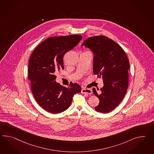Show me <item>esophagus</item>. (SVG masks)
I'll use <instances>...</instances> for the list:
<instances>
[{"label": "esophagus", "instance_id": "esophagus-1", "mask_svg": "<svg viewBox=\"0 0 154 154\" xmlns=\"http://www.w3.org/2000/svg\"><path fill=\"white\" fill-rule=\"evenodd\" d=\"M82 93L83 94H91L92 93V91L91 89H86L84 88L82 89Z\"/></svg>", "mask_w": 154, "mask_h": 154}]
</instances>
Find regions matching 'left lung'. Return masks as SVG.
Listing matches in <instances>:
<instances>
[{
  "label": "left lung",
  "mask_w": 154,
  "mask_h": 154,
  "mask_svg": "<svg viewBox=\"0 0 154 154\" xmlns=\"http://www.w3.org/2000/svg\"><path fill=\"white\" fill-rule=\"evenodd\" d=\"M91 49L94 54L93 72L102 77L104 86L98 94L99 99L95 110L106 113L113 110L121 102L126 93L128 84L130 63L125 52L113 40L104 35L94 36L83 42L82 46Z\"/></svg>",
  "instance_id": "1"
}]
</instances>
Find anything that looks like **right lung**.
Wrapping results in <instances>:
<instances>
[{"instance_id":"1","label":"right lung","mask_w":154,"mask_h":154,"mask_svg":"<svg viewBox=\"0 0 154 154\" xmlns=\"http://www.w3.org/2000/svg\"><path fill=\"white\" fill-rule=\"evenodd\" d=\"M78 35L48 38L33 51L28 63V79L33 95L45 110L56 114L66 110L74 95L80 93L79 84L65 87L55 81V73L63 69L64 55L82 39Z\"/></svg>"}]
</instances>
